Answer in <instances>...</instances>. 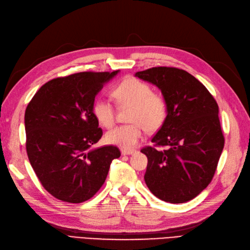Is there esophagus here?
<instances>
[{
	"label": "esophagus",
	"mask_w": 250,
	"mask_h": 250,
	"mask_svg": "<svg viewBox=\"0 0 250 250\" xmlns=\"http://www.w3.org/2000/svg\"><path fill=\"white\" fill-rule=\"evenodd\" d=\"M134 152H136V150H134V149H123V150H122V154H123L124 156L132 155V154H134Z\"/></svg>",
	"instance_id": "esophagus-1"
}]
</instances>
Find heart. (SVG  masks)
<instances>
[{"label": "heart", "instance_id": "b5f03b06", "mask_svg": "<svg viewBox=\"0 0 250 250\" xmlns=\"http://www.w3.org/2000/svg\"><path fill=\"white\" fill-rule=\"evenodd\" d=\"M119 107H130L127 125H118L106 134L110 144L130 149L137 146L143 136V126L147 131H156L165 123L168 104L165 96L154 92L151 86L135 78H127L111 91ZM92 113L99 124L110 128L115 123V111L112 104L104 100L95 101Z\"/></svg>", "mask_w": 250, "mask_h": 250}]
</instances>
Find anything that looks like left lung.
<instances>
[{
  "mask_svg": "<svg viewBox=\"0 0 250 250\" xmlns=\"http://www.w3.org/2000/svg\"><path fill=\"white\" fill-rule=\"evenodd\" d=\"M135 77L156 85L167 101L165 123L152 137L154 146L144 180L150 192L167 203L196 197L214 178L224 146L218 104L203 83L184 69L158 66ZM167 148L158 151L157 147Z\"/></svg>",
  "mask_w": 250,
  "mask_h": 250,
  "instance_id": "1",
  "label": "left lung"
}]
</instances>
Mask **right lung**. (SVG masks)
<instances>
[{
    "mask_svg": "<svg viewBox=\"0 0 250 250\" xmlns=\"http://www.w3.org/2000/svg\"><path fill=\"white\" fill-rule=\"evenodd\" d=\"M115 71H82L39 88L25 112L26 149L42 187L70 204L90 199L120 157L115 146L89 149L103 130L92 113L95 95Z\"/></svg>",
    "mask_w": 250,
    "mask_h": 250,
    "instance_id": "right-lung-1",
    "label": "right lung"
}]
</instances>
